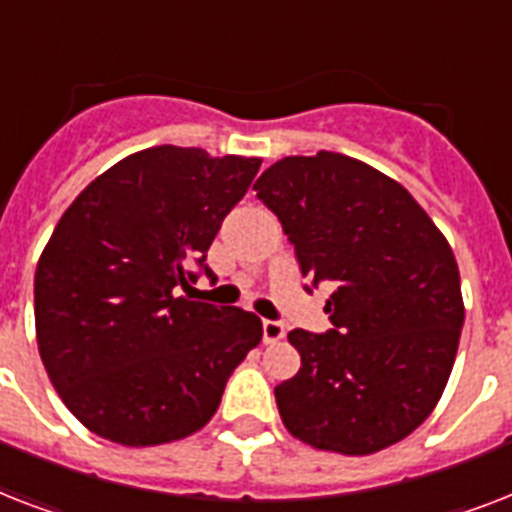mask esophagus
I'll return each mask as SVG.
<instances>
[{"label": "esophagus", "mask_w": 512, "mask_h": 512, "mask_svg": "<svg viewBox=\"0 0 512 512\" xmlns=\"http://www.w3.org/2000/svg\"><path fill=\"white\" fill-rule=\"evenodd\" d=\"M284 335H287V329H284L281 321H263V342H279Z\"/></svg>", "instance_id": "34e87169"}]
</instances>
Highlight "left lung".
I'll list each match as a JSON object with an SVG mask.
<instances>
[{
  "instance_id": "left-lung-1",
  "label": "left lung",
  "mask_w": 512,
  "mask_h": 512,
  "mask_svg": "<svg viewBox=\"0 0 512 512\" xmlns=\"http://www.w3.org/2000/svg\"><path fill=\"white\" fill-rule=\"evenodd\" d=\"M255 191L303 276L337 284L327 335L289 332L300 372L276 385L281 420L324 452L398 444L436 409L460 345L465 305L449 241L404 185L345 154L287 156Z\"/></svg>"
}]
</instances>
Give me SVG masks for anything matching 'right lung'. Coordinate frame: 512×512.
<instances>
[{"mask_svg": "<svg viewBox=\"0 0 512 512\" xmlns=\"http://www.w3.org/2000/svg\"><path fill=\"white\" fill-rule=\"evenodd\" d=\"M260 159L154 146L95 177L63 212L34 276L39 356L95 436L159 446L201 430L263 340L255 313L177 297L207 260Z\"/></svg>", "mask_w": 512, "mask_h": 512, "instance_id": "right-lung-1", "label": "right lung"}]
</instances>
